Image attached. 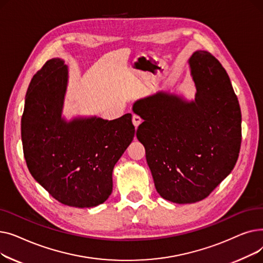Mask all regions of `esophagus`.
<instances>
[{
    "instance_id": "esophagus-1",
    "label": "esophagus",
    "mask_w": 263,
    "mask_h": 263,
    "mask_svg": "<svg viewBox=\"0 0 263 263\" xmlns=\"http://www.w3.org/2000/svg\"><path fill=\"white\" fill-rule=\"evenodd\" d=\"M132 122H133V124H134V127L135 128H137L141 124V122H142V118L140 117V116H137V115H135V114H133V116H132Z\"/></svg>"
}]
</instances>
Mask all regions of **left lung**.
Returning <instances> with one entry per match:
<instances>
[{"label":"left lung","instance_id":"obj_1","mask_svg":"<svg viewBox=\"0 0 263 263\" xmlns=\"http://www.w3.org/2000/svg\"><path fill=\"white\" fill-rule=\"evenodd\" d=\"M195 99L159 91L134 102L136 131L157 192L176 203L204 199L231 173L241 147V110L223 66L206 51L189 60Z\"/></svg>","mask_w":263,"mask_h":263}]
</instances>
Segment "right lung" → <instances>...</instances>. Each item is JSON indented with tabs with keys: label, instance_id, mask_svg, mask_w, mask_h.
<instances>
[{
	"label": "right lung",
	"instance_id": "add662e5",
	"mask_svg": "<svg viewBox=\"0 0 263 263\" xmlns=\"http://www.w3.org/2000/svg\"><path fill=\"white\" fill-rule=\"evenodd\" d=\"M68 67L49 60L33 77L25 96L21 139L27 168L63 204L90 208L113 190V170L134 137L132 115L114 119L62 117Z\"/></svg>",
	"mask_w": 263,
	"mask_h": 263
}]
</instances>
